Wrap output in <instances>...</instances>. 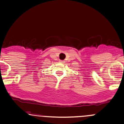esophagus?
<instances>
[{
  "label": "esophagus",
  "instance_id": "1",
  "mask_svg": "<svg viewBox=\"0 0 124 124\" xmlns=\"http://www.w3.org/2000/svg\"><path fill=\"white\" fill-rule=\"evenodd\" d=\"M64 62L65 61H60V62H61V63H64Z\"/></svg>",
  "mask_w": 124,
  "mask_h": 124
}]
</instances>
